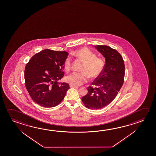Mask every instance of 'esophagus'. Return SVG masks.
Masks as SVG:
<instances>
[{
	"instance_id": "esophagus-1",
	"label": "esophagus",
	"mask_w": 156,
	"mask_h": 156,
	"mask_svg": "<svg viewBox=\"0 0 156 156\" xmlns=\"http://www.w3.org/2000/svg\"><path fill=\"white\" fill-rule=\"evenodd\" d=\"M69 87H74V88L78 87H77V86H75V85H73L71 84L69 85Z\"/></svg>"
}]
</instances>
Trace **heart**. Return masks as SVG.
<instances>
[{"label":"heart","instance_id":"1","mask_svg":"<svg viewBox=\"0 0 156 156\" xmlns=\"http://www.w3.org/2000/svg\"><path fill=\"white\" fill-rule=\"evenodd\" d=\"M73 55L83 62L80 71L82 72H72L65 78L66 81L73 85H80L87 81V76L94 79L101 74L105 66L103 58L97 57L95 52L87 48L77 50ZM72 67V60L69 57L64 62V69L69 72Z\"/></svg>","mask_w":156,"mask_h":156}]
</instances>
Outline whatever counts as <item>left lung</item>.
Wrapping results in <instances>:
<instances>
[{
	"label": "left lung",
	"mask_w": 156,
	"mask_h": 156,
	"mask_svg": "<svg viewBox=\"0 0 156 156\" xmlns=\"http://www.w3.org/2000/svg\"><path fill=\"white\" fill-rule=\"evenodd\" d=\"M95 48L105 58L106 63L101 74L92 83L93 87H87V94L82 100L87 108L98 109L110 104L119 91L124 83L125 66L116 50L106 45Z\"/></svg>",
	"instance_id": "left-lung-1"
}]
</instances>
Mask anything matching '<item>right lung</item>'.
Masks as SVG:
<instances>
[{"label": "right lung", "instance_id": "obj_1", "mask_svg": "<svg viewBox=\"0 0 156 156\" xmlns=\"http://www.w3.org/2000/svg\"><path fill=\"white\" fill-rule=\"evenodd\" d=\"M69 53L45 49L37 53L27 63L25 86L31 98L41 106L50 108L63 100L69 84L58 83L64 76V62Z\"/></svg>", "mask_w": 156, "mask_h": 156}]
</instances>
